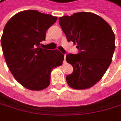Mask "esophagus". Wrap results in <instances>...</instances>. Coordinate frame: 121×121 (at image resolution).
I'll use <instances>...</instances> for the list:
<instances>
[{"label":"esophagus","mask_w":121,"mask_h":121,"mask_svg":"<svg viewBox=\"0 0 121 121\" xmlns=\"http://www.w3.org/2000/svg\"><path fill=\"white\" fill-rule=\"evenodd\" d=\"M64 58H65V59H64V62H66V60H65V58H66V55H65V54H64Z\"/></svg>","instance_id":"obj_1"}]
</instances>
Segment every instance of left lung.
<instances>
[{
	"instance_id": "8db88e82",
	"label": "left lung",
	"mask_w": 121,
	"mask_h": 121,
	"mask_svg": "<svg viewBox=\"0 0 121 121\" xmlns=\"http://www.w3.org/2000/svg\"><path fill=\"white\" fill-rule=\"evenodd\" d=\"M59 23L68 42L79 49L77 54L68 53L66 61L73 66L66 77L70 87L86 89L100 80L112 62L115 44L111 26L99 15L88 12L65 15Z\"/></svg>"
}]
</instances>
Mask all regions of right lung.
<instances>
[{
    "label": "right lung",
    "mask_w": 121,
    "mask_h": 121,
    "mask_svg": "<svg viewBox=\"0 0 121 121\" xmlns=\"http://www.w3.org/2000/svg\"><path fill=\"white\" fill-rule=\"evenodd\" d=\"M56 20L37 10H25L12 17L4 29L0 41L7 66L16 80L30 90L47 88L52 69L62 64L64 55L58 50L41 48L46 31Z\"/></svg>",
    "instance_id": "add662e5"
}]
</instances>
